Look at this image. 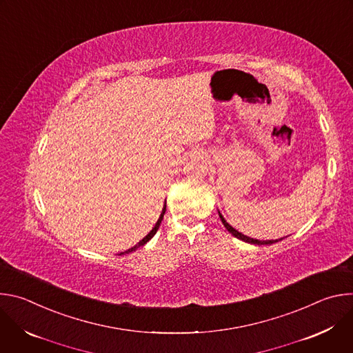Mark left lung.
<instances>
[{"mask_svg": "<svg viewBox=\"0 0 353 353\" xmlns=\"http://www.w3.org/2000/svg\"><path fill=\"white\" fill-rule=\"evenodd\" d=\"M219 218H221V221H222V223L225 225V228L228 229V232L229 233H232L234 237H237V239H240V240H243V241H245V243H251V244H272V243H276L278 240H256V239H251V237H247V236H244V234H241L240 232H237L236 229H233L225 219H223V216L219 214ZM282 240V239H281Z\"/></svg>", "mask_w": 353, "mask_h": 353, "instance_id": "1", "label": "left lung"}]
</instances>
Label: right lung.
I'll list each match as a JSON object with an SVG mask.
<instances>
[{"instance_id": "right-lung-1", "label": "right lung", "mask_w": 353, "mask_h": 353, "mask_svg": "<svg viewBox=\"0 0 353 353\" xmlns=\"http://www.w3.org/2000/svg\"><path fill=\"white\" fill-rule=\"evenodd\" d=\"M165 211H166V205H165V207H163V211H162V214H161V218H159V219H158V222H157V225H155V228H154V229H152V230H150V232H149V233H148V234H146V236H145V237H143V239H142V240H141V241H139V243H138V244H135V245H134V247H131V248H128V250H127V251H124V253H121V254H127V253H131V251H135V250H137V248H138V247H141V245H143V244H145V243H148V241H149V240H150V239H152V237H154V236H155V233H157V232H158V229H159V226H161V222H162V219H163V215H165ZM121 254H120V256H121Z\"/></svg>"}]
</instances>
